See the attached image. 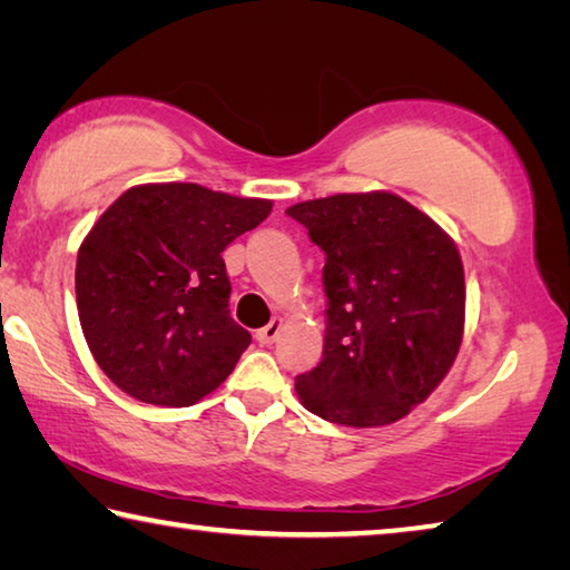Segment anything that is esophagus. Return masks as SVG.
<instances>
[{
	"mask_svg": "<svg viewBox=\"0 0 570 570\" xmlns=\"http://www.w3.org/2000/svg\"><path fill=\"white\" fill-rule=\"evenodd\" d=\"M282 330H284V322L282 320H272V322L264 326V330L256 332V340L262 342V344H274L278 340V334H282Z\"/></svg>",
	"mask_w": 570,
	"mask_h": 570,
	"instance_id": "obj_1",
	"label": "esophagus"
}]
</instances>
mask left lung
I'll return each mask as SVG.
<instances>
[{
  "instance_id": "1",
  "label": "left lung",
  "mask_w": 570,
  "mask_h": 570,
  "mask_svg": "<svg viewBox=\"0 0 570 570\" xmlns=\"http://www.w3.org/2000/svg\"><path fill=\"white\" fill-rule=\"evenodd\" d=\"M286 214L326 254L324 360L296 377L298 402L342 428H384L422 404L465 334L455 240L397 193L302 200Z\"/></svg>"
}]
</instances>
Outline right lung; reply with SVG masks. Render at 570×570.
Here are the masks:
<instances>
[{"mask_svg":"<svg viewBox=\"0 0 570 570\" xmlns=\"http://www.w3.org/2000/svg\"><path fill=\"white\" fill-rule=\"evenodd\" d=\"M272 206L198 183H142L95 220L77 250V314L125 394L188 407L234 372L250 334L228 316L220 254Z\"/></svg>","mask_w":570,"mask_h":570,"instance_id":"1","label":"right lung"}]
</instances>
